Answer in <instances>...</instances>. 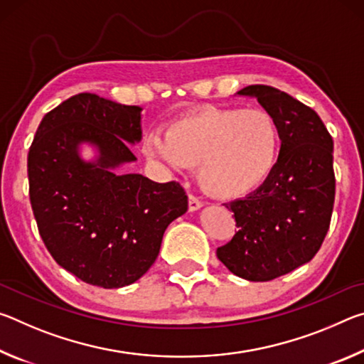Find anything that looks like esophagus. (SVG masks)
Returning <instances> with one entry per match:
<instances>
[{"label": "esophagus", "mask_w": 364, "mask_h": 364, "mask_svg": "<svg viewBox=\"0 0 364 364\" xmlns=\"http://www.w3.org/2000/svg\"><path fill=\"white\" fill-rule=\"evenodd\" d=\"M188 207H189V212H196V210H199V208L202 207V202H200L199 199H197V197L189 196Z\"/></svg>", "instance_id": "obj_1"}]
</instances>
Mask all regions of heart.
<instances>
[{
  "mask_svg": "<svg viewBox=\"0 0 364 364\" xmlns=\"http://www.w3.org/2000/svg\"><path fill=\"white\" fill-rule=\"evenodd\" d=\"M279 151L278 123L263 109L204 107L165 128L146 152L170 168L197 167V183L217 199H239L268 180Z\"/></svg>",
  "mask_w": 364,
  "mask_h": 364,
  "instance_id": "1",
  "label": "heart"
}]
</instances>
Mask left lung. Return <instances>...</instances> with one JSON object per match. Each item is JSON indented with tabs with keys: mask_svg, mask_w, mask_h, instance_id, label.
I'll use <instances>...</instances> for the list:
<instances>
[{
	"mask_svg": "<svg viewBox=\"0 0 364 364\" xmlns=\"http://www.w3.org/2000/svg\"><path fill=\"white\" fill-rule=\"evenodd\" d=\"M239 96L255 97L278 123V162L260 188L225 204L237 232L217 249L218 260L247 281H271L316 255L329 230L336 196L334 143L315 110L267 85Z\"/></svg>",
	"mask_w": 364,
	"mask_h": 364,
	"instance_id": "left-lung-1",
	"label": "left lung"
}]
</instances>
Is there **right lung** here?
Returning a JSON list of instances; mask_svg holds the SVG:
<instances>
[{
	"instance_id": "add662e5",
	"label": "right lung",
	"mask_w": 364,
	"mask_h": 364,
	"mask_svg": "<svg viewBox=\"0 0 364 364\" xmlns=\"http://www.w3.org/2000/svg\"><path fill=\"white\" fill-rule=\"evenodd\" d=\"M141 107L80 93L48 112L28 151L30 204L49 254L88 284L119 289L138 281L159 255L164 232L188 210L180 183L117 173L136 160ZM95 145L86 163L80 144Z\"/></svg>"
}]
</instances>
